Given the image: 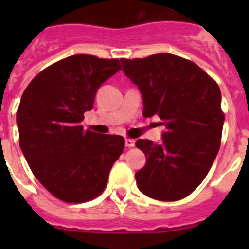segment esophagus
Wrapping results in <instances>:
<instances>
[{"label":"esophagus","mask_w":249,"mask_h":249,"mask_svg":"<svg viewBox=\"0 0 249 249\" xmlns=\"http://www.w3.org/2000/svg\"><path fill=\"white\" fill-rule=\"evenodd\" d=\"M135 143H136V141L132 140V138H126V140H124V144H126V147H128V148L135 147Z\"/></svg>","instance_id":"esophagus-1"}]
</instances>
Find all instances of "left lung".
<instances>
[{
    "mask_svg": "<svg viewBox=\"0 0 249 249\" xmlns=\"http://www.w3.org/2000/svg\"><path fill=\"white\" fill-rule=\"evenodd\" d=\"M142 94L144 117H158L162 140H138L146 164L140 191L158 201L182 199L201 184L221 146L224 114L218 85L196 63L169 53L121 59Z\"/></svg>",
    "mask_w": 249,
    "mask_h": 249,
    "instance_id": "8db88e82",
    "label": "left lung"
}]
</instances>
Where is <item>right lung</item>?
I'll list each match as a JSON object with an SVG mask.
<instances>
[{
    "label": "right lung",
    "mask_w": 249,
    "mask_h": 249,
    "mask_svg": "<svg viewBox=\"0 0 249 249\" xmlns=\"http://www.w3.org/2000/svg\"><path fill=\"white\" fill-rule=\"evenodd\" d=\"M121 70L118 59L74 54L31 81L17 109L19 147L35 177L68 203L91 201L105 190L124 138L83 129L103 82Z\"/></svg>",
    "instance_id": "1"
}]
</instances>
